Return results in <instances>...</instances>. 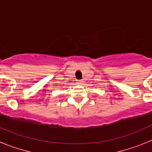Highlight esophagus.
<instances>
[{
  "label": "esophagus",
  "mask_w": 152,
  "mask_h": 152,
  "mask_svg": "<svg viewBox=\"0 0 152 152\" xmlns=\"http://www.w3.org/2000/svg\"><path fill=\"white\" fill-rule=\"evenodd\" d=\"M77 83H78V84H83V81L81 80H77Z\"/></svg>",
  "instance_id": "esophagus-1"
}]
</instances>
